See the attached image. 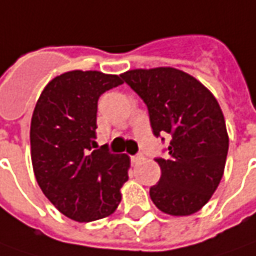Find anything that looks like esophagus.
<instances>
[{"instance_id": "esophagus-1", "label": "esophagus", "mask_w": 256, "mask_h": 256, "mask_svg": "<svg viewBox=\"0 0 256 256\" xmlns=\"http://www.w3.org/2000/svg\"><path fill=\"white\" fill-rule=\"evenodd\" d=\"M142 160H144V156H142V154H137V156H133V157H132V162H133V164H137V162H140Z\"/></svg>"}]
</instances>
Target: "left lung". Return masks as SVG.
Returning <instances> with one entry per match:
<instances>
[{
  "label": "left lung",
  "instance_id": "1",
  "mask_svg": "<svg viewBox=\"0 0 256 256\" xmlns=\"http://www.w3.org/2000/svg\"><path fill=\"white\" fill-rule=\"evenodd\" d=\"M122 78L147 105L154 136H171L168 157L156 158L161 178L150 188L151 200L166 214H194L218 186L228 152L218 102L196 78L171 67L130 70Z\"/></svg>",
  "mask_w": 256,
  "mask_h": 256
}]
</instances>
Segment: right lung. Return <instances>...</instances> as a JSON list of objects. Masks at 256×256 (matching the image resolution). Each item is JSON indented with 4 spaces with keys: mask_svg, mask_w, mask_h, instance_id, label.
<instances>
[{
    "mask_svg": "<svg viewBox=\"0 0 256 256\" xmlns=\"http://www.w3.org/2000/svg\"><path fill=\"white\" fill-rule=\"evenodd\" d=\"M123 84L122 76L68 71L43 90L30 122V156L36 180L54 208L88 223L112 214L128 179L130 158L96 148L98 99Z\"/></svg>",
    "mask_w": 256,
    "mask_h": 256,
    "instance_id": "obj_1",
    "label": "right lung"
}]
</instances>
